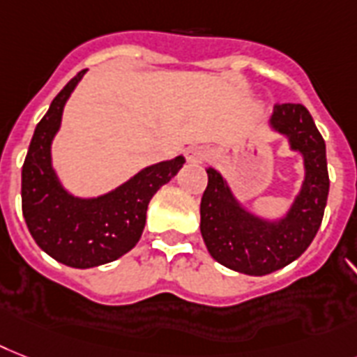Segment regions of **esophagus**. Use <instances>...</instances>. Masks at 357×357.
<instances>
[{
	"mask_svg": "<svg viewBox=\"0 0 357 357\" xmlns=\"http://www.w3.org/2000/svg\"><path fill=\"white\" fill-rule=\"evenodd\" d=\"M208 155V150L205 146H190L187 150V159L188 161H192V163H202L205 161Z\"/></svg>",
	"mask_w": 357,
	"mask_h": 357,
	"instance_id": "1",
	"label": "esophagus"
}]
</instances>
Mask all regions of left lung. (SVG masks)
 Wrapping results in <instances>:
<instances>
[{
	"instance_id": "left-lung-1",
	"label": "left lung",
	"mask_w": 357,
	"mask_h": 357,
	"mask_svg": "<svg viewBox=\"0 0 357 357\" xmlns=\"http://www.w3.org/2000/svg\"><path fill=\"white\" fill-rule=\"evenodd\" d=\"M271 124L288 135L306 167L304 185L288 216L269 224L245 213L214 169H207L208 183L199 205V229L213 259L257 277L288 266L308 249L323 222L330 187L324 139L308 109L303 104H275Z\"/></svg>"
}]
</instances>
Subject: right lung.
<instances>
[{"label":"right lung","mask_w":357,"mask_h":357,"mask_svg":"<svg viewBox=\"0 0 357 357\" xmlns=\"http://www.w3.org/2000/svg\"><path fill=\"white\" fill-rule=\"evenodd\" d=\"M84 71L63 86L36 124L22 169V211L29 233L49 257L80 269L113 262L137 244L150 199L185 163L179 155L152 165L100 198L80 199L66 192L51 167V141Z\"/></svg>","instance_id":"add662e5"}]
</instances>
